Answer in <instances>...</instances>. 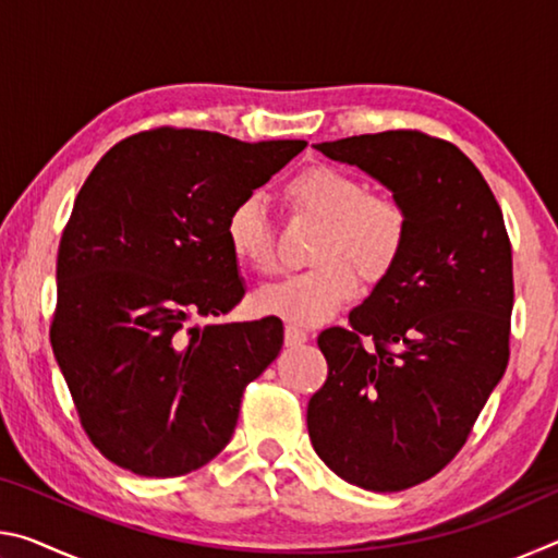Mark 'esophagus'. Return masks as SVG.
I'll return each mask as SVG.
<instances>
[{
	"label": "esophagus",
	"mask_w": 558,
	"mask_h": 558,
	"mask_svg": "<svg viewBox=\"0 0 558 558\" xmlns=\"http://www.w3.org/2000/svg\"><path fill=\"white\" fill-rule=\"evenodd\" d=\"M307 342V329H302L298 325H286V344L288 347H298Z\"/></svg>",
	"instance_id": "1"
}]
</instances>
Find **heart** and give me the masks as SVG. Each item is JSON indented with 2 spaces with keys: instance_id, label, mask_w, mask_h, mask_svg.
Segmentation results:
<instances>
[{
  "instance_id": "1",
  "label": "heart",
  "mask_w": 558,
  "mask_h": 558,
  "mask_svg": "<svg viewBox=\"0 0 558 558\" xmlns=\"http://www.w3.org/2000/svg\"><path fill=\"white\" fill-rule=\"evenodd\" d=\"M286 196L298 214L323 221L313 245L317 263L263 288L256 295L260 313L300 325L325 323L356 298L359 276L376 286L403 258L411 233L405 206L391 194L366 192L362 179L347 169L302 167L288 179ZM223 233L241 266L260 276L276 270V231L258 194H245L231 206Z\"/></svg>"
}]
</instances>
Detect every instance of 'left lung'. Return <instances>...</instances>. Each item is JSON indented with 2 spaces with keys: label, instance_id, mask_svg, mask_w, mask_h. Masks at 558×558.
Segmentation results:
<instances>
[{
  "label": "left lung",
  "instance_id": "1",
  "mask_svg": "<svg viewBox=\"0 0 558 558\" xmlns=\"http://www.w3.org/2000/svg\"><path fill=\"white\" fill-rule=\"evenodd\" d=\"M409 211L403 258L319 332L327 381L307 403L317 456L374 493L421 485L465 446L509 362L512 243L485 177L448 140L386 130L315 145Z\"/></svg>",
  "mask_w": 558,
  "mask_h": 558
}]
</instances>
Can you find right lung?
<instances>
[{
  "label": "right lung",
  "mask_w": 558,
  "mask_h": 558,
  "mask_svg": "<svg viewBox=\"0 0 558 558\" xmlns=\"http://www.w3.org/2000/svg\"><path fill=\"white\" fill-rule=\"evenodd\" d=\"M305 147L157 128L93 167L61 235L51 347L83 430L110 462L179 477L229 446L282 323H214L245 295L226 214ZM202 316L213 323L196 326Z\"/></svg>",
  "instance_id": "right-lung-1"
}]
</instances>
